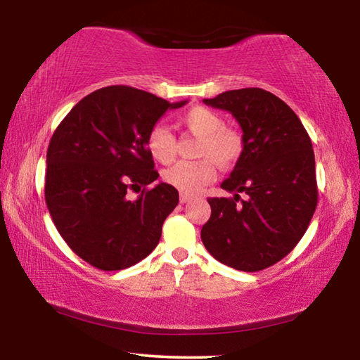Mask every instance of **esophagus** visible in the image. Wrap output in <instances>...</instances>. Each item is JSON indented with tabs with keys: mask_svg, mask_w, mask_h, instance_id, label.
<instances>
[{
	"mask_svg": "<svg viewBox=\"0 0 360 360\" xmlns=\"http://www.w3.org/2000/svg\"><path fill=\"white\" fill-rule=\"evenodd\" d=\"M179 200H181V203H188V202H192V200H193V195H188V193L182 192Z\"/></svg>",
	"mask_w": 360,
	"mask_h": 360,
	"instance_id": "34e87169",
	"label": "esophagus"
}]
</instances>
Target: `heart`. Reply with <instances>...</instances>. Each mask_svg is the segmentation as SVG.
Listing matches in <instances>:
<instances>
[{
	"label": "heart",
	"mask_w": 360,
	"mask_h": 360,
	"mask_svg": "<svg viewBox=\"0 0 360 360\" xmlns=\"http://www.w3.org/2000/svg\"><path fill=\"white\" fill-rule=\"evenodd\" d=\"M181 124L200 138L197 146L198 160L179 162L163 173L167 184L184 193H197L216 179V163L221 168L235 165L243 152V138L238 131L227 129L221 114L205 106H193L181 115ZM149 154L157 162L172 163L178 150V143L172 130L165 125H155L149 131Z\"/></svg>",
	"instance_id": "heart-1"
}]
</instances>
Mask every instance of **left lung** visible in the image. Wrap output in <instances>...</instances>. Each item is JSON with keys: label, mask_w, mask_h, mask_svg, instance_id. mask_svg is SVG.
<instances>
[{"label": "left lung", "mask_w": 360, "mask_h": 360, "mask_svg": "<svg viewBox=\"0 0 360 360\" xmlns=\"http://www.w3.org/2000/svg\"><path fill=\"white\" fill-rule=\"evenodd\" d=\"M203 103L233 115L243 130V152L221 184L233 197L208 200L211 217L202 241L235 270H264L297 246L314 214L311 139L297 114L264 89L229 90Z\"/></svg>", "instance_id": "obj_1"}]
</instances>
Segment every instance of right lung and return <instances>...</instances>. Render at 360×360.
Wrapping results in <instances>:
<instances>
[{
	"label": "right lung",
	"instance_id": "right-lung-1",
	"mask_svg": "<svg viewBox=\"0 0 360 360\" xmlns=\"http://www.w3.org/2000/svg\"><path fill=\"white\" fill-rule=\"evenodd\" d=\"M169 103L144 90H95L66 114L49 143L46 203L72 252L98 270L115 271L154 251L162 225L179 202L157 178L148 150L152 127ZM141 191L135 200L128 192Z\"/></svg>",
	"mask_w": 360,
	"mask_h": 360
}]
</instances>
